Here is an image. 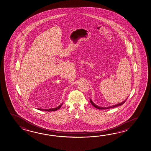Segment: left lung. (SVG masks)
Segmentation results:
<instances>
[{
    "label": "left lung",
    "mask_w": 151,
    "mask_h": 151,
    "mask_svg": "<svg viewBox=\"0 0 151 151\" xmlns=\"http://www.w3.org/2000/svg\"><path fill=\"white\" fill-rule=\"evenodd\" d=\"M127 99H126L124 101L122 102V103H118V104L114 105V106H108V107H102V106H97L96 104H95V103L93 102L91 99H90V102L92 104V105L93 106H94L95 108L98 109H101V110L103 109H103H108L110 108H115V107H116V106H122V104L126 102Z\"/></svg>",
    "instance_id": "left-lung-1"
}]
</instances>
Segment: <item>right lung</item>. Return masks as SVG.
Returning a JSON list of instances; mask_svg holds the SVG:
<instances>
[{"instance_id":"right-lung-1","label":"right lung","mask_w":151,"mask_h":151,"mask_svg":"<svg viewBox=\"0 0 151 151\" xmlns=\"http://www.w3.org/2000/svg\"><path fill=\"white\" fill-rule=\"evenodd\" d=\"M63 103H61V104H60V106H57V107H56V108H55L48 109H38V110H43V111H49V112H50V111H56V110H58L59 109H60L61 108V106L63 105Z\"/></svg>"}]
</instances>
